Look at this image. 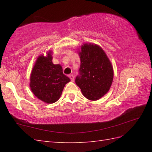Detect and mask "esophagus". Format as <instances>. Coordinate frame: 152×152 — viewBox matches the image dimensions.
Segmentation results:
<instances>
[{"mask_svg":"<svg viewBox=\"0 0 152 152\" xmlns=\"http://www.w3.org/2000/svg\"><path fill=\"white\" fill-rule=\"evenodd\" d=\"M69 78H70V80H71V81H72V82H74V76L73 75H72V74H71V75L69 76Z\"/></svg>","mask_w":152,"mask_h":152,"instance_id":"34e87169","label":"esophagus"}]
</instances>
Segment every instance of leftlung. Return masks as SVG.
<instances>
[{
	"instance_id": "obj_1",
	"label": "left lung",
	"mask_w": 152,
	"mask_h": 152,
	"mask_svg": "<svg viewBox=\"0 0 152 152\" xmlns=\"http://www.w3.org/2000/svg\"><path fill=\"white\" fill-rule=\"evenodd\" d=\"M80 76L76 83L83 95L90 101H97L109 91L114 79L112 64L99 45L85 43L78 50Z\"/></svg>"
}]
</instances>
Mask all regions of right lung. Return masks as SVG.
Returning <instances> with one entry per match:
<instances>
[{
	"label": "right lung",
	"mask_w": 152,
	"mask_h": 152,
	"mask_svg": "<svg viewBox=\"0 0 152 152\" xmlns=\"http://www.w3.org/2000/svg\"><path fill=\"white\" fill-rule=\"evenodd\" d=\"M52 51L40 55L35 61L30 76V88L37 97L48 104L57 101L64 87L70 80L63 72L60 64L52 62Z\"/></svg>",
	"instance_id": "right-lung-1"
}]
</instances>
